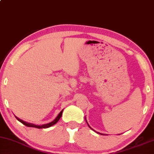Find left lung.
<instances>
[{"label": "left lung", "instance_id": "left-lung-1", "mask_svg": "<svg viewBox=\"0 0 154 154\" xmlns=\"http://www.w3.org/2000/svg\"><path fill=\"white\" fill-rule=\"evenodd\" d=\"M85 120H86V122H87V125H88V126H89V128H90L91 129H92V130H93V131H94V130L93 129H92L91 128V127H90V126H89V124H88V122H87V120H86V117H85ZM96 133H98V134H100V133H98V132H96Z\"/></svg>", "mask_w": 154, "mask_h": 154}]
</instances>
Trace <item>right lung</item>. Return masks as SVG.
Here are the masks:
<instances>
[{"instance_id":"right-lung-1","label":"right lung","mask_w":154,"mask_h":154,"mask_svg":"<svg viewBox=\"0 0 154 154\" xmlns=\"http://www.w3.org/2000/svg\"><path fill=\"white\" fill-rule=\"evenodd\" d=\"M63 109L61 111V112L59 113V114L57 116V117H56L55 119H54L52 122H49V123H47V124H45V125H34V124H32V123H29V122H27L24 121V120L20 119V118H18V117H16V119H17L18 121H20L21 123H23V125H25V126L27 127H35V128H38V129H42V128H48V127H50L51 126H52V125H55L56 122H57L59 120H60V118L62 116V114H63Z\"/></svg>"}]
</instances>
